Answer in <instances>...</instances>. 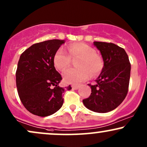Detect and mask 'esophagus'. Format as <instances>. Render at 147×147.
<instances>
[{
	"label": "esophagus",
	"mask_w": 147,
	"mask_h": 147,
	"mask_svg": "<svg viewBox=\"0 0 147 147\" xmlns=\"http://www.w3.org/2000/svg\"><path fill=\"white\" fill-rule=\"evenodd\" d=\"M72 88L74 90H77L79 88V86H78V85H72Z\"/></svg>",
	"instance_id": "esophagus-1"
}]
</instances>
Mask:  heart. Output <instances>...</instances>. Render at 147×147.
Here are the masks:
<instances>
[{
    "instance_id": "1",
    "label": "heart",
    "mask_w": 147,
    "mask_h": 147,
    "mask_svg": "<svg viewBox=\"0 0 147 147\" xmlns=\"http://www.w3.org/2000/svg\"><path fill=\"white\" fill-rule=\"evenodd\" d=\"M68 53L63 48H59L53 57L55 66L63 71L70 66L72 58L79 57L76 62L77 68H71L63 73V81L67 84H78L90 77L96 76L101 72L103 62L95 50L85 44H73L68 47Z\"/></svg>"
}]
</instances>
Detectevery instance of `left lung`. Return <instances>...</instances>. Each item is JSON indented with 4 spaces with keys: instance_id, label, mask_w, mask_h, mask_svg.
I'll return each instance as SVG.
<instances>
[{
    "instance_id": "8db88e82",
    "label": "left lung",
    "mask_w": 147,
    "mask_h": 147,
    "mask_svg": "<svg viewBox=\"0 0 147 147\" xmlns=\"http://www.w3.org/2000/svg\"><path fill=\"white\" fill-rule=\"evenodd\" d=\"M101 53L104 66L95 81L88 84L92 92L83 100L88 109L105 113L116 109L126 97L130 79L131 63L124 49L113 43L94 42Z\"/></svg>"
}]
</instances>
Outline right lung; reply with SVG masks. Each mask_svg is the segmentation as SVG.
<instances>
[{"label":"right lung","instance_id":"add662e5","mask_svg":"<svg viewBox=\"0 0 147 147\" xmlns=\"http://www.w3.org/2000/svg\"><path fill=\"white\" fill-rule=\"evenodd\" d=\"M64 40H51L33 45L21 54L16 79L24 107L36 116L55 113L63 102V94L71 86H59L62 77L55 70L53 57Z\"/></svg>","mask_w":147,"mask_h":147}]
</instances>
